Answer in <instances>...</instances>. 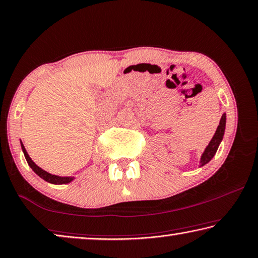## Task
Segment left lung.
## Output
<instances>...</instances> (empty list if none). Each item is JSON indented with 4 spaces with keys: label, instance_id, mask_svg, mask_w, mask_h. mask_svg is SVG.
Segmentation results:
<instances>
[{
    "label": "left lung",
    "instance_id": "left-lung-1",
    "mask_svg": "<svg viewBox=\"0 0 258 258\" xmlns=\"http://www.w3.org/2000/svg\"><path fill=\"white\" fill-rule=\"evenodd\" d=\"M225 128H226V114H223L221 120H220V124L218 126V129H216L214 136H213L212 141L210 142V144H208V147L206 148V150H205L203 156H201V162H200L201 166L210 162V160L216 154V150H218L219 145H220V143H221V141L223 138Z\"/></svg>",
    "mask_w": 258,
    "mask_h": 258
}]
</instances>
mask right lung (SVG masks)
<instances>
[{
	"mask_svg": "<svg viewBox=\"0 0 258 258\" xmlns=\"http://www.w3.org/2000/svg\"><path fill=\"white\" fill-rule=\"evenodd\" d=\"M22 150H23V152H24L25 159H27V162H28V164L30 165V167H31V169L35 171V172L38 174L40 178H43L45 181L51 182V184H67V182H70V181L73 180L72 177H58V175L51 174V173L46 172V171L42 170L39 166H37L36 164L32 162V159L29 157L28 152H27V150H25V148H24L23 144H22Z\"/></svg>",
	"mask_w": 258,
	"mask_h": 258,
	"instance_id": "right-lung-1",
	"label": "right lung"
}]
</instances>
